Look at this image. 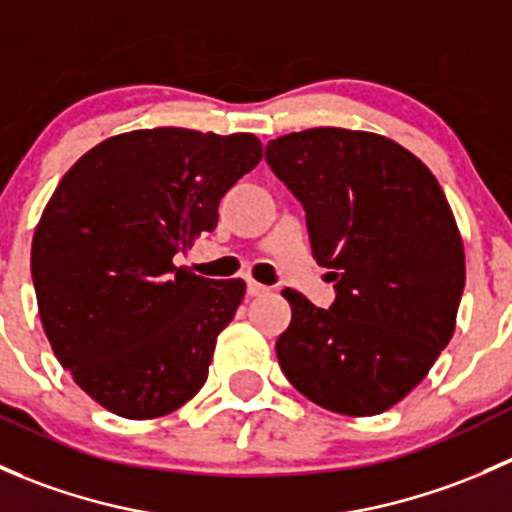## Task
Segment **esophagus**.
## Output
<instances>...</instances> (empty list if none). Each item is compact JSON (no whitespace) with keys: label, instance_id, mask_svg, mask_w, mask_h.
Wrapping results in <instances>:
<instances>
[{"label":"esophagus","instance_id":"obj_1","mask_svg":"<svg viewBox=\"0 0 512 512\" xmlns=\"http://www.w3.org/2000/svg\"><path fill=\"white\" fill-rule=\"evenodd\" d=\"M265 292H267V287L260 285V282H255V280L247 282V294H250V297H257V294H265Z\"/></svg>","mask_w":512,"mask_h":512}]
</instances>
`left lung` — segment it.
I'll list each match as a JSON object with an SVG mask.
<instances>
[{
	"instance_id": "left-lung-1",
	"label": "left lung",
	"mask_w": 512,
	"mask_h": 512,
	"mask_svg": "<svg viewBox=\"0 0 512 512\" xmlns=\"http://www.w3.org/2000/svg\"><path fill=\"white\" fill-rule=\"evenodd\" d=\"M302 200L317 265L337 282L319 309L285 289L277 339L289 384L322 409L376 416L411 394L456 332L466 252L436 175L391 138L307 128L267 143Z\"/></svg>"
}]
</instances>
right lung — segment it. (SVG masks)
<instances>
[{
    "instance_id": "1",
    "label": "right lung",
    "mask_w": 512,
    "mask_h": 512,
    "mask_svg": "<svg viewBox=\"0 0 512 512\" xmlns=\"http://www.w3.org/2000/svg\"><path fill=\"white\" fill-rule=\"evenodd\" d=\"M262 160L252 133L143 128L84 153L32 240L41 327L81 391L146 421L188 404L245 282L205 280L173 257L218 225L220 198Z\"/></svg>"
}]
</instances>
